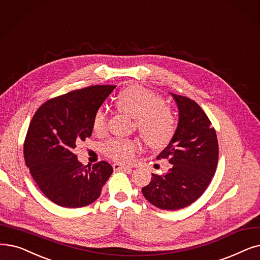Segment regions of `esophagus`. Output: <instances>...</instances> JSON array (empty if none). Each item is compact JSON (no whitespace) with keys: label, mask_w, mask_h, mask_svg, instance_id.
<instances>
[{"label":"esophagus","mask_w":260,"mask_h":260,"mask_svg":"<svg viewBox=\"0 0 260 260\" xmlns=\"http://www.w3.org/2000/svg\"><path fill=\"white\" fill-rule=\"evenodd\" d=\"M112 167H114L115 170H131L132 167L129 166H126V165H122L120 162H115L114 165H112Z\"/></svg>","instance_id":"esophagus-1"}]
</instances>
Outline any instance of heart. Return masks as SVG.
Returning <instances> with one entry per match:
<instances>
[{
  "label": "heart",
  "mask_w": 260,
  "mask_h": 260,
  "mask_svg": "<svg viewBox=\"0 0 260 260\" xmlns=\"http://www.w3.org/2000/svg\"><path fill=\"white\" fill-rule=\"evenodd\" d=\"M119 111L135 119V125L143 140L154 149H162L171 142L176 132V118L165 100L150 90L138 86L127 87L115 100ZM107 127V114L99 108L92 118V129L102 135ZM138 151L136 141L110 139L104 148L106 156L117 161H132Z\"/></svg>",
  "instance_id": "heart-1"
}]
</instances>
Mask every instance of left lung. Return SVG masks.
Segmentation results:
<instances>
[{
    "label": "left lung",
    "instance_id": "obj_1",
    "mask_svg": "<svg viewBox=\"0 0 260 260\" xmlns=\"http://www.w3.org/2000/svg\"><path fill=\"white\" fill-rule=\"evenodd\" d=\"M178 108L173 139L157 156L171 164L162 175L152 174L142 193L152 205L176 210L192 204L208 187L219 157L217 134L207 115L189 98L171 93Z\"/></svg>",
    "mask_w": 260,
    "mask_h": 260
}]
</instances>
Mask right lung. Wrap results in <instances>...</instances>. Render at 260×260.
Returning a JSON list of instances; mask_svg holds the SVG:
<instances>
[{
	"label": "right lung",
	"instance_id": "obj_1",
	"mask_svg": "<svg viewBox=\"0 0 260 260\" xmlns=\"http://www.w3.org/2000/svg\"><path fill=\"white\" fill-rule=\"evenodd\" d=\"M116 86L94 85L56 96L34 115L24 141V159L41 192L67 208L93 203L114 169L100 161L82 165L76 143L92 134V118Z\"/></svg>",
	"mask_w": 260,
	"mask_h": 260
}]
</instances>
